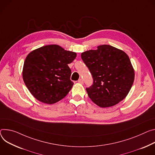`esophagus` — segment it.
Listing matches in <instances>:
<instances>
[{"label": "esophagus", "mask_w": 155, "mask_h": 155, "mask_svg": "<svg viewBox=\"0 0 155 155\" xmlns=\"http://www.w3.org/2000/svg\"><path fill=\"white\" fill-rule=\"evenodd\" d=\"M78 81L80 83H81V84H83V79H81V78H80Z\"/></svg>", "instance_id": "obj_1"}]
</instances>
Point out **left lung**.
Returning a JSON list of instances; mask_svg holds the SVG:
<instances>
[{"instance_id": "8db88e82", "label": "left lung", "mask_w": 155, "mask_h": 155, "mask_svg": "<svg viewBox=\"0 0 155 155\" xmlns=\"http://www.w3.org/2000/svg\"><path fill=\"white\" fill-rule=\"evenodd\" d=\"M81 57L93 78L92 86L86 88L91 101L101 107L113 106L129 93L135 78L128 55L110 45L83 52Z\"/></svg>"}]
</instances>
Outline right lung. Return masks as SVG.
Masks as SVG:
<instances>
[{
	"label": "right lung",
	"mask_w": 155,
	"mask_h": 155,
	"mask_svg": "<svg viewBox=\"0 0 155 155\" xmlns=\"http://www.w3.org/2000/svg\"><path fill=\"white\" fill-rule=\"evenodd\" d=\"M76 52L56 45L33 50L25 59L23 79L31 94L38 101L52 104L61 100L71 90V70L68 66Z\"/></svg>",
	"instance_id": "1"
}]
</instances>
